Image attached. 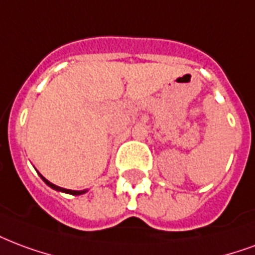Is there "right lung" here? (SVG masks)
<instances>
[{"label":"right lung","instance_id":"right-lung-1","mask_svg":"<svg viewBox=\"0 0 255 255\" xmlns=\"http://www.w3.org/2000/svg\"><path fill=\"white\" fill-rule=\"evenodd\" d=\"M39 175H40L41 180L44 181V182H46L47 185L50 186V188H52V189H55V190H59V192H63V193H69V195H73V196H80V195H84L85 192H86V190H70V189H65V188H60V186L54 185L52 182H50L48 180H46V178H44V177H43L40 173H39Z\"/></svg>","mask_w":255,"mask_h":255}]
</instances>
